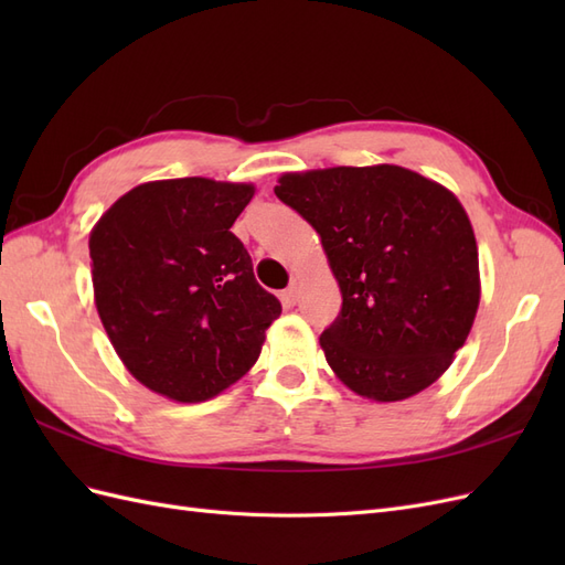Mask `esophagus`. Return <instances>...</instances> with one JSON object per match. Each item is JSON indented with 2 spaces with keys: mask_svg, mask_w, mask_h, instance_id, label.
I'll return each mask as SVG.
<instances>
[{
  "mask_svg": "<svg viewBox=\"0 0 565 565\" xmlns=\"http://www.w3.org/2000/svg\"><path fill=\"white\" fill-rule=\"evenodd\" d=\"M280 299H282L285 306H295V303L299 301V287L292 282V285H289V287L285 289V292L280 295Z\"/></svg>",
  "mask_w": 565,
  "mask_h": 565,
  "instance_id": "34e87169",
  "label": "esophagus"
}]
</instances>
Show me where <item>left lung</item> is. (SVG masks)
Here are the masks:
<instances>
[{
  "label": "left lung",
  "mask_w": 565,
  "mask_h": 565,
  "mask_svg": "<svg viewBox=\"0 0 565 565\" xmlns=\"http://www.w3.org/2000/svg\"><path fill=\"white\" fill-rule=\"evenodd\" d=\"M276 195L320 235L341 311L320 334L358 396L405 401L465 347L481 301L478 247L459 200L396 164L282 174Z\"/></svg>",
  "instance_id": "8db88e82"
}]
</instances>
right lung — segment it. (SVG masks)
Returning a JSON list of instances; mask_svg holds the SVG:
<instances>
[{
  "instance_id": "1",
  "label": "right lung",
  "mask_w": 565,
  "mask_h": 565,
  "mask_svg": "<svg viewBox=\"0 0 565 565\" xmlns=\"http://www.w3.org/2000/svg\"><path fill=\"white\" fill-rule=\"evenodd\" d=\"M252 195V183L150 181L89 235L100 322L125 367L160 396L200 403L235 384L282 311L231 233Z\"/></svg>"
}]
</instances>
